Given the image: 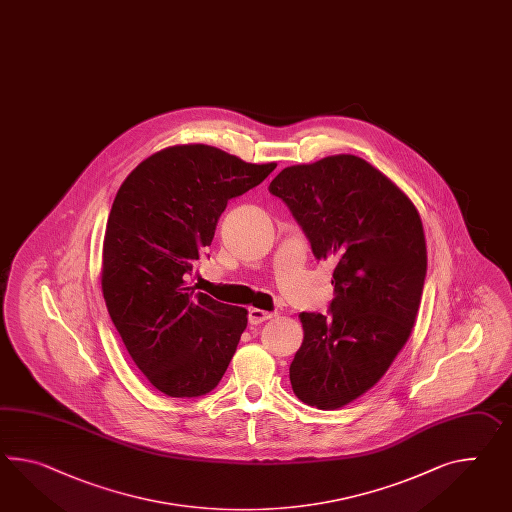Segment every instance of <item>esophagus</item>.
Here are the masks:
<instances>
[{
    "instance_id": "esophagus-1",
    "label": "esophagus",
    "mask_w": 512,
    "mask_h": 512,
    "mask_svg": "<svg viewBox=\"0 0 512 512\" xmlns=\"http://www.w3.org/2000/svg\"><path fill=\"white\" fill-rule=\"evenodd\" d=\"M275 312H266L261 311V309H250L248 312V322L251 325H259L262 322H266V320H270V318H274Z\"/></svg>"
}]
</instances>
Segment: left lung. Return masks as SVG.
<instances>
[{
    "instance_id": "obj_1",
    "label": "left lung",
    "mask_w": 512,
    "mask_h": 512,
    "mask_svg": "<svg viewBox=\"0 0 512 512\" xmlns=\"http://www.w3.org/2000/svg\"><path fill=\"white\" fill-rule=\"evenodd\" d=\"M268 190L290 209L312 255L335 261L329 311L300 314L305 337L290 383L309 405L344 407L374 387L411 335L427 274L420 214L355 155L285 168Z\"/></svg>"
}]
</instances>
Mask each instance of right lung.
I'll return each mask as SVG.
<instances>
[{"label": "right lung", "mask_w": 512, "mask_h": 512, "mask_svg": "<svg viewBox=\"0 0 512 512\" xmlns=\"http://www.w3.org/2000/svg\"><path fill=\"white\" fill-rule=\"evenodd\" d=\"M277 164L188 144L159 151L127 175L103 240L101 288L138 370L172 398H200L220 383L248 325L231 307L188 287L227 201Z\"/></svg>", "instance_id": "obj_1"}]
</instances>
